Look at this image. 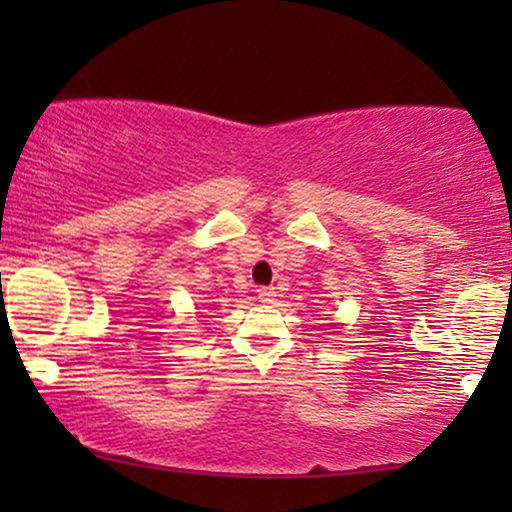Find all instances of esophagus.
I'll use <instances>...</instances> for the list:
<instances>
[{"instance_id":"obj_1","label":"esophagus","mask_w":512,"mask_h":512,"mask_svg":"<svg viewBox=\"0 0 512 512\" xmlns=\"http://www.w3.org/2000/svg\"><path fill=\"white\" fill-rule=\"evenodd\" d=\"M256 293L261 303H272V298H275V289L272 286H261V289H256Z\"/></svg>"}]
</instances>
